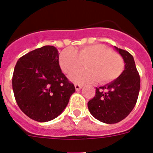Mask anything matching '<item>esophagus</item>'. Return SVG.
<instances>
[{
  "mask_svg": "<svg viewBox=\"0 0 153 153\" xmlns=\"http://www.w3.org/2000/svg\"><path fill=\"white\" fill-rule=\"evenodd\" d=\"M74 86H75V89L76 91L79 90L81 88H82V87H83V86H82V85H79V84H75Z\"/></svg>",
  "mask_w": 153,
  "mask_h": 153,
  "instance_id": "1",
  "label": "esophagus"
}]
</instances>
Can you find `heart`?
Returning a JSON list of instances; mask_svg holds the SVG:
<instances>
[{
  "mask_svg": "<svg viewBox=\"0 0 153 153\" xmlns=\"http://www.w3.org/2000/svg\"><path fill=\"white\" fill-rule=\"evenodd\" d=\"M59 64L65 74H70L85 64L86 70L71 74L73 83H109L118 78L124 69L123 59L117 53L102 44L86 46L74 51L63 50L59 56Z\"/></svg>",
  "mask_w": 153,
  "mask_h": 153,
  "instance_id": "b5f03b06",
  "label": "heart"
}]
</instances>
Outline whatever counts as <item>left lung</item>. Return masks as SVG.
I'll list each match as a JSON object with an SVG mask.
<instances>
[{"label":"left lung","instance_id":"obj_1","mask_svg":"<svg viewBox=\"0 0 153 153\" xmlns=\"http://www.w3.org/2000/svg\"><path fill=\"white\" fill-rule=\"evenodd\" d=\"M114 48L123 59L124 70L113 81L97 87L95 97L87 103L92 116L107 124L120 122L131 113L140 89V77L133 56L126 51Z\"/></svg>","mask_w":153,"mask_h":153}]
</instances>
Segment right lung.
Instances as JSON below:
<instances>
[{
	"label": "right lung",
	"instance_id": "right-lung-1",
	"mask_svg": "<svg viewBox=\"0 0 153 153\" xmlns=\"http://www.w3.org/2000/svg\"><path fill=\"white\" fill-rule=\"evenodd\" d=\"M59 53L53 46L27 53L17 60L12 86L24 114L37 122H48L67 107L75 87L62 73Z\"/></svg>",
	"mask_w": 153,
	"mask_h": 153
}]
</instances>
